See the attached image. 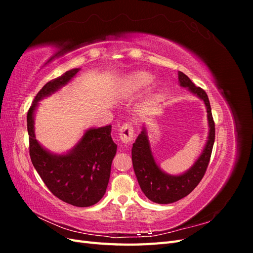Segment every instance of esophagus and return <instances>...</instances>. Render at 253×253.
<instances>
[{
  "instance_id": "34e87169",
  "label": "esophagus",
  "mask_w": 253,
  "mask_h": 253,
  "mask_svg": "<svg viewBox=\"0 0 253 253\" xmlns=\"http://www.w3.org/2000/svg\"><path fill=\"white\" fill-rule=\"evenodd\" d=\"M134 127L131 122H126L119 129V137L122 142H129L133 139Z\"/></svg>"
}]
</instances>
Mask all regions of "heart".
Wrapping results in <instances>:
<instances>
[{"instance_id":"obj_1","label":"heart","mask_w":253,"mask_h":253,"mask_svg":"<svg viewBox=\"0 0 253 253\" xmlns=\"http://www.w3.org/2000/svg\"><path fill=\"white\" fill-rule=\"evenodd\" d=\"M152 80V77L149 74L145 73H138L137 75H135L134 77V81L135 83L138 84V85H145V84L150 83Z\"/></svg>"}]
</instances>
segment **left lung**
Wrapping results in <instances>:
<instances>
[{"instance_id":"obj_1","label":"left lung","mask_w":253,"mask_h":253,"mask_svg":"<svg viewBox=\"0 0 253 253\" xmlns=\"http://www.w3.org/2000/svg\"><path fill=\"white\" fill-rule=\"evenodd\" d=\"M178 79L181 86L188 87L193 94L204 100L207 113H208L210 132L208 141L200 158L188 172L178 176L168 175L159 169L151 153L149 140L144 129L137 137L132 148L134 172L144 195L150 201L157 204L177 202L192 192L201 182L207 171L212 154L214 139H215V125L212 117L209 98L206 91L200 86H195L188 76L181 72L178 73Z\"/></svg>"}]
</instances>
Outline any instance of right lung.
<instances>
[{
	"label": "right lung",
	"instance_id": "obj_1",
	"mask_svg": "<svg viewBox=\"0 0 253 253\" xmlns=\"http://www.w3.org/2000/svg\"><path fill=\"white\" fill-rule=\"evenodd\" d=\"M79 72L74 68L48 81L39 90L27 112L29 156L43 182L59 200L76 207H89L103 197L117 151L112 139V126L90 128L66 155H52L36 140L34 111L38 101L56 91Z\"/></svg>",
	"mask_w": 253,
	"mask_h": 253
}]
</instances>
